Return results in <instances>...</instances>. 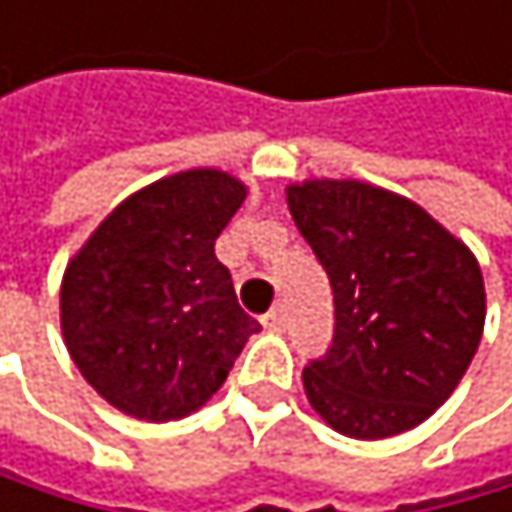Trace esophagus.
Returning <instances> with one entry per match:
<instances>
[{
  "label": "esophagus",
  "mask_w": 512,
  "mask_h": 512,
  "mask_svg": "<svg viewBox=\"0 0 512 512\" xmlns=\"http://www.w3.org/2000/svg\"><path fill=\"white\" fill-rule=\"evenodd\" d=\"M264 325H267L270 331H285V325H288V313H285V307H273V310L264 316Z\"/></svg>",
  "instance_id": "1"
}]
</instances>
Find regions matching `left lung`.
I'll return each instance as SVG.
<instances>
[{"instance_id":"obj_1","label":"left lung","mask_w":512,"mask_h":512,"mask_svg":"<svg viewBox=\"0 0 512 512\" xmlns=\"http://www.w3.org/2000/svg\"><path fill=\"white\" fill-rule=\"evenodd\" d=\"M334 291V338L304 368L316 415L350 439L424 424L455 393L485 328L476 254L433 214L365 181L285 187Z\"/></svg>"}]
</instances>
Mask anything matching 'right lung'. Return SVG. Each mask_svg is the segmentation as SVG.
Instances as JSON below:
<instances>
[{
	"label": "right lung",
	"instance_id": "obj_1",
	"mask_svg": "<svg viewBox=\"0 0 512 512\" xmlns=\"http://www.w3.org/2000/svg\"><path fill=\"white\" fill-rule=\"evenodd\" d=\"M248 187L187 168L122 199L61 279V331L82 378L122 415H193L227 381L261 325L236 301L214 239Z\"/></svg>",
	"mask_w": 512,
	"mask_h": 512
}]
</instances>
